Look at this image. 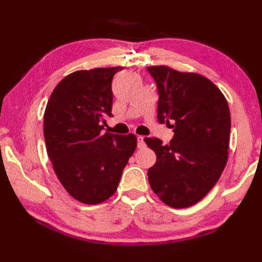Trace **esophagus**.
Listing matches in <instances>:
<instances>
[{
    "label": "esophagus",
    "mask_w": 262,
    "mask_h": 262,
    "mask_svg": "<svg viewBox=\"0 0 262 262\" xmlns=\"http://www.w3.org/2000/svg\"><path fill=\"white\" fill-rule=\"evenodd\" d=\"M137 147L138 148L145 147V142H144V137L143 136H137Z\"/></svg>",
    "instance_id": "obj_1"
}]
</instances>
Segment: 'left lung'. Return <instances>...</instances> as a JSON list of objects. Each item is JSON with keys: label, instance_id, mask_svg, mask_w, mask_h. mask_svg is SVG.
I'll list each match as a JSON object with an SVG mask.
<instances>
[{"label": "left lung", "instance_id": "8db88e82", "mask_svg": "<svg viewBox=\"0 0 262 262\" xmlns=\"http://www.w3.org/2000/svg\"><path fill=\"white\" fill-rule=\"evenodd\" d=\"M158 84V120L173 122L168 145L157 137L144 141L157 154L147 171L155 194L170 207L187 208L207 194L229 158L231 115L224 94L197 73L169 66H148Z\"/></svg>", "mask_w": 262, "mask_h": 262}]
</instances>
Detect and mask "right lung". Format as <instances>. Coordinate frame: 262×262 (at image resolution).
Instances as JSON below:
<instances>
[{
  "mask_svg": "<svg viewBox=\"0 0 262 262\" xmlns=\"http://www.w3.org/2000/svg\"><path fill=\"white\" fill-rule=\"evenodd\" d=\"M120 70L98 68L65 76L43 114V136L55 173L72 197L86 205L113 196L136 149L134 134L102 133L104 117L113 116L111 81Z\"/></svg>",
  "mask_w": 262,
  "mask_h": 262,
  "instance_id": "right-lung-1",
  "label": "right lung"
}]
</instances>
